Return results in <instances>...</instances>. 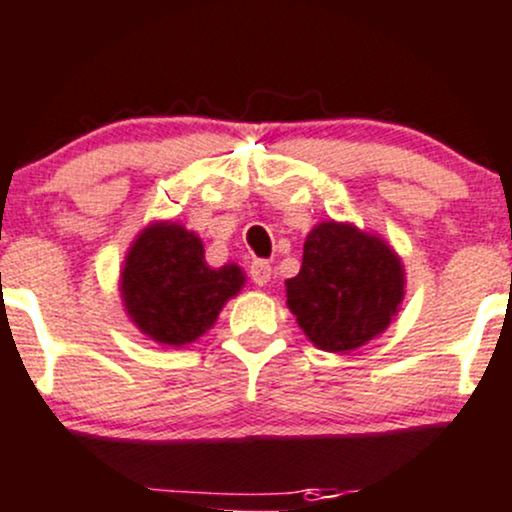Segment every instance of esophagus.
Here are the masks:
<instances>
[{
  "instance_id": "1",
  "label": "esophagus",
  "mask_w": 512,
  "mask_h": 512,
  "mask_svg": "<svg viewBox=\"0 0 512 512\" xmlns=\"http://www.w3.org/2000/svg\"><path fill=\"white\" fill-rule=\"evenodd\" d=\"M271 273H273V268H271V263H268V261H263V258H256V261H251L249 276L256 285H266L268 280H271Z\"/></svg>"
}]
</instances>
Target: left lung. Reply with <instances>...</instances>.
I'll return each instance as SVG.
<instances>
[{"label":"left lung","instance_id":"8db88e82","mask_svg":"<svg viewBox=\"0 0 512 512\" xmlns=\"http://www.w3.org/2000/svg\"><path fill=\"white\" fill-rule=\"evenodd\" d=\"M288 307L324 351H351L378 337L403 300L400 258L351 224L324 222L307 236Z\"/></svg>","mask_w":512,"mask_h":512}]
</instances>
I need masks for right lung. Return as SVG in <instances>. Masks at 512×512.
Masks as SVG:
<instances>
[{
    "label": "right lung",
    "mask_w": 512,
    "mask_h": 512,
    "mask_svg": "<svg viewBox=\"0 0 512 512\" xmlns=\"http://www.w3.org/2000/svg\"><path fill=\"white\" fill-rule=\"evenodd\" d=\"M241 285L244 273L239 266H207L202 241L178 224L144 229L122 273V295L131 320L153 342L170 346L202 337Z\"/></svg>",
    "instance_id": "add662e5"
}]
</instances>
